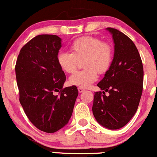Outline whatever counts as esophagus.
<instances>
[{"instance_id": "obj_1", "label": "esophagus", "mask_w": 157, "mask_h": 157, "mask_svg": "<svg viewBox=\"0 0 157 157\" xmlns=\"http://www.w3.org/2000/svg\"><path fill=\"white\" fill-rule=\"evenodd\" d=\"M84 89L83 88H78V91H79V93H82V92H83L84 91Z\"/></svg>"}]
</instances>
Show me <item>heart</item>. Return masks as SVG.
<instances>
[{"label":"heart","mask_w":157,"mask_h":157,"mask_svg":"<svg viewBox=\"0 0 157 157\" xmlns=\"http://www.w3.org/2000/svg\"><path fill=\"white\" fill-rule=\"evenodd\" d=\"M71 53L60 52L57 56V63L66 73L76 70L77 60L83 59L86 69L77 71L69 79V83L82 88L89 87L98 78L97 71L103 74L108 70L112 62L113 49L108 43L97 37L82 36L70 45Z\"/></svg>","instance_id":"heart-1"}]
</instances>
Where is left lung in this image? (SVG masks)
<instances>
[{
  "label": "left lung",
  "instance_id": "1",
  "mask_svg": "<svg viewBox=\"0 0 157 157\" xmlns=\"http://www.w3.org/2000/svg\"><path fill=\"white\" fill-rule=\"evenodd\" d=\"M106 30L112 35L114 56L105 77L97 84L103 91L94 94L92 110L100 125L114 130L125 126L137 112L143 91V67L133 41L118 30Z\"/></svg>",
  "mask_w": 157,
  "mask_h": 157
}]
</instances>
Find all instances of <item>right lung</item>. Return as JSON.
<instances>
[{"label":"right lung","instance_id":"add662e5","mask_svg":"<svg viewBox=\"0 0 157 157\" xmlns=\"http://www.w3.org/2000/svg\"><path fill=\"white\" fill-rule=\"evenodd\" d=\"M61 47L58 36H36L22 47L15 67L25 113L36 127L48 133L67 125L78 96L75 86L63 88L66 75L56 59Z\"/></svg>","mask_w":157,"mask_h":157}]
</instances>
